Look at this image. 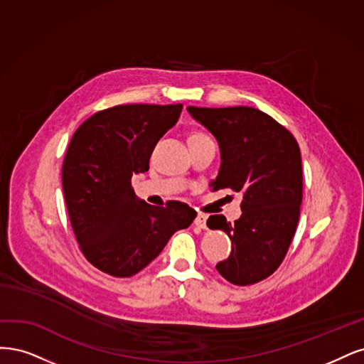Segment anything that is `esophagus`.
<instances>
[{
	"label": "esophagus",
	"mask_w": 364,
	"mask_h": 364,
	"mask_svg": "<svg viewBox=\"0 0 364 364\" xmlns=\"http://www.w3.org/2000/svg\"><path fill=\"white\" fill-rule=\"evenodd\" d=\"M207 215H204V213H198L196 215V218H195V225H198L199 228H205L207 227Z\"/></svg>",
	"instance_id": "34e87169"
}]
</instances>
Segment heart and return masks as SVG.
I'll use <instances>...</instances> for the list:
<instances>
[{
	"mask_svg": "<svg viewBox=\"0 0 364 364\" xmlns=\"http://www.w3.org/2000/svg\"><path fill=\"white\" fill-rule=\"evenodd\" d=\"M203 139H210V137L201 130H192L189 136H187V142H195V140H203Z\"/></svg>",
	"mask_w": 364,
	"mask_h": 364,
	"instance_id": "heart-1",
	"label": "heart"
}]
</instances>
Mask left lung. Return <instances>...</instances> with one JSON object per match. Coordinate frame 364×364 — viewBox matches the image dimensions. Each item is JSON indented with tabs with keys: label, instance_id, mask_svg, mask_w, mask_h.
Segmentation results:
<instances>
[{
	"label": "left lung",
	"instance_id": "obj_1",
	"mask_svg": "<svg viewBox=\"0 0 364 364\" xmlns=\"http://www.w3.org/2000/svg\"><path fill=\"white\" fill-rule=\"evenodd\" d=\"M216 137L220 169L213 189L242 192V216L227 222L215 215L208 228L225 231L231 254L216 264L236 286L271 277L283 263L299 220L302 165L296 139L286 127L259 109L187 107Z\"/></svg>",
	"mask_w": 364,
	"mask_h": 364
}]
</instances>
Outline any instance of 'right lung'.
Returning a JSON list of instances; mask_svg holds the SVG:
<instances>
[{"label":"right lung","instance_id":"1","mask_svg":"<svg viewBox=\"0 0 364 364\" xmlns=\"http://www.w3.org/2000/svg\"><path fill=\"white\" fill-rule=\"evenodd\" d=\"M183 104H122L92 114L68 145L62 183L69 220L86 260L112 277L142 271L196 212L137 201L132 177L149 169L160 137Z\"/></svg>","mask_w":364,"mask_h":364}]
</instances>
